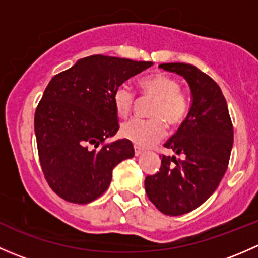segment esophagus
<instances>
[{
    "label": "esophagus",
    "instance_id": "esophagus-1",
    "mask_svg": "<svg viewBox=\"0 0 258 258\" xmlns=\"http://www.w3.org/2000/svg\"><path fill=\"white\" fill-rule=\"evenodd\" d=\"M134 150H135V156H140L144 153V150H142L141 147H139V146H135Z\"/></svg>",
    "mask_w": 258,
    "mask_h": 258
}]
</instances>
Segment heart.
Wrapping results in <instances>:
<instances>
[{
  "instance_id": "b5f03b06",
  "label": "heart",
  "mask_w": 258,
  "mask_h": 258,
  "mask_svg": "<svg viewBox=\"0 0 258 258\" xmlns=\"http://www.w3.org/2000/svg\"><path fill=\"white\" fill-rule=\"evenodd\" d=\"M140 88L145 97L155 98L150 110V119L134 118L121 126V135L132 144L151 147L160 142L167 134V123L177 127L186 119L188 102L182 92L181 85L168 75L157 74L146 76L140 81ZM114 110L119 117H127L134 110L136 97L126 85H121L112 95Z\"/></svg>"
}]
</instances>
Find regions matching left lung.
Returning <instances> with one entry per match:
<instances>
[{
	"label": "left lung",
	"mask_w": 258,
	"mask_h": 258,
	"mask_svg": "<svg viewBox=\"0 0 258 258\" xmlns=\"http://www.w3.org/2000/svg\"><path fill=\"white\" fill-rule=\"evenodd\" d=\"M191 87L192 105L186 119L166 142L182 158L162 156L156 175L147 176L150 201L168 216H181L199 206L216 191L230 162L233 126L220 86L209 75L188 63H162Z\"/></svg>",
	"instance_id": "1"
}]
</instances>
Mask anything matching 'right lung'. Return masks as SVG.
I'll use <instances>...</instances> for the list:
<instances>
[{"label": "right lung", "mask_w": 258, "mask_h": 258, "mask_svg": "<svg viewBox=\"0 0 258 258\" xmlns=\"http://www.w3.org/2000/svg\"><path fill=\"white\" fill-rule=\"evenodd\" d=\"M152 62L93 54L49 81L35 112L43 176L64 201L88 204L108 188L112 170L134 157L128 140L106 144L119 128L112 95Z\"/></svg>", "instance_id": "obj_1"}]
</instances>
